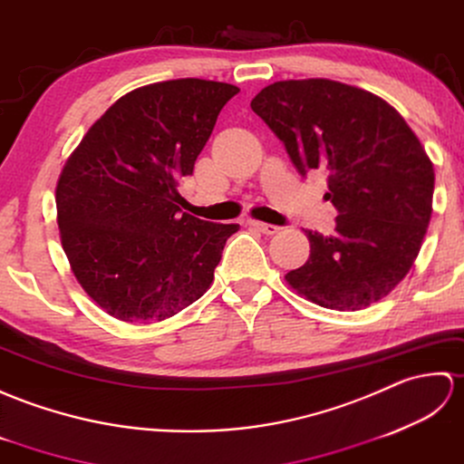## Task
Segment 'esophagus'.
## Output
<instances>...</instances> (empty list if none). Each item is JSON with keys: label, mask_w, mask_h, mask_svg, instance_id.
<instances>
[{"label": "esophagus", "mask_w": 464, "mask_h": 464, "mask_svg": "<svg viewBox=\"0 0 464 464\" xmlns=\"http://www.w3.org/2000/svg\"><path fill=\"white\" fill-rule=\"evenodd\" d=\"M250 226H254L256 230H260L264 234H276L280 232V226H274V224H266V222H258V220H250Z\"/></svg>", "instance_id": "obj_1"}]
</instances>
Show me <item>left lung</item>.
Wrapping results in <instances>:
<instances>
[{"label": "left lung", "instance_id": "1", "mask_svg": "<svg viewBox=\"0 0 464 464\" xmlns=\"http://www.w3.org/2000/svg\"><path fill=\"white\" fill-rule=\"evenodd\" d=\"M284 142L297 172H327L335 234L304 230L310 258L285 274L317 305L357 312L409 274L433 212L435 170L397 109L329 79L277 81L250 102Z\"/></svg>", "mask_w": 464, "mask_h": 464}]
</instances>
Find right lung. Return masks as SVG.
Segmentation results:
<instances>
[{"label": "right lung", "mask_w": 464, "mask_h": 464, "mask_svg": "<svg viewBox=\"0 0 464 464\" xmlns=\"http://www.w3.org/2000/svg\"><path fill=\"white\" fill-rule=\"evenodd\" d=\"M240 89L206 79L139 87L92 122L55 188L61 246L77 282L109 315L152 324L206 294L238 224L182 212L179 180Z\"/></svg>", "instance_id": "1"}]
</instances>
